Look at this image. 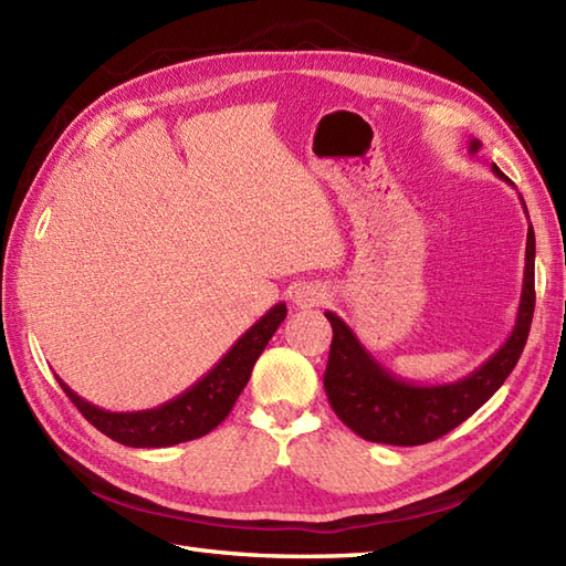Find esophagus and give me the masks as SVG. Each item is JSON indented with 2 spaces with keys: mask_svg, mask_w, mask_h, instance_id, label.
<instances>
[{
  "mask_svg": "<svg viewBox=\"0 0 566 566\" xmlns=\"http://www.w3.org/2000/svg\"><path fill=\"white\" fill-rule=\"evenodd\" d=\"M292 298L298 308H311V306H321L323 302H326L328 294L318 282H304V284L294 286Z\"/></svg>",
  "mask_w": 566,
  "mask_h": 566,
  "instance_id": "34e87169",
  "label": "esophagus"
}]
</instances>
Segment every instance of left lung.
<instances>
[{"instance_id":"1","label":"left lung","mask_w":566,"mask_h":566,"mask_svg":"<svg viewBox=\"0 0 566 566\" xmlns=\"http://www.w3.org/2000/svg\"><path fill=\"white\" fill-rule=\"evenodd\" d=\"M482 143L469 140V155H476ZM491 170L503 182L511 179L496 165ZM523 199V197H521ZM525 209V201H523ZM527 213V209H525ZM535 311V231L527 226L523 292L515 326L499 350L482 367L450 384H416L396 377L379 365L347 323L326 311L333 326L328 367L323 375L328 401L343 423L359 438L384 444H426L454 430L482 408L509 379L531 333Z\"/></svg>"}]
</instances>
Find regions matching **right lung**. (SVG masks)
Listing matches in <instances>:
<instances>
[{"instance_id":"add662e5","label":"right lung","mask_w":566,"mask_h":566,"mask_svg":"<svg viewBox=\"0 0 566 566\" xmlns=\"http://www.w3.org/2000/svg\"><path fill=\"white\" fill-rule=\"evenodd\" d=\"M284 316L286 304H274L255 326L240 335L231 350L195 387L158 408H148V411H104V408L84 401L57 375L55 379L70 396V401L77 406V411L106 438L128 444V448H170V444L207 436L231 413L240 391L245 389L252 367H255L258 357L268 347Z\"/></svg>"}]
</instances>
